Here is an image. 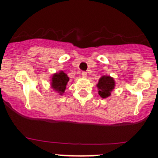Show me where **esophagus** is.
I'll return each mask as SVG.
<instances>
[{
  "mask_svg": "<svg viewBox=\"0 0 158 158\" xmlns=\"http://www.w3.org/2000/svg\"><path fill=\"white\" fill-rule=\"evenodd\" d=\"M81 76L83 77H87V73L83 71V72L81 73Z\"/></svg>",
  "mask_w": 158,
  "mask_h": 158,
  "instance_id": "1",
  "label": "esophagus"
}]
</instances>
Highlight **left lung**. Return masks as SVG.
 Returning a JSON list of instances; mask_svg holds the SVG:
<instances>
[{"instance_id": "obj_1", "label": "left lung", "mask_w": 158, "mask_h": 158, "mask_svg": "<svg viewBox=\"0 0 158 158\" xmlns=\"http://www.w3.org/2000/svg\"><path fill=\"white\" fill-rule=\"evenodd\" d=\"M115 80L110 76H102L97 84L98 93L102 98H107L111 96V93L115 89Z\"/></svg>"}]
</instances>
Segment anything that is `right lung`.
<instances>
[{"label": "right lung", "instance_id": "add662e5", "mask_svg": "<svg viewBox=\"0 0 158 158\" xmlns=\"http://www.w3.org/2000/svg\"><path fill=\"white\" fill-rule=\"evenodd\" d=\"M69 80V78L68 77L67 74H65L63 71H60L59 73L53 74L51 78V88L60 95H62L65 92Z\"/></svg>", "mask_w": 158, "mask_h": 158}]
</instances>
